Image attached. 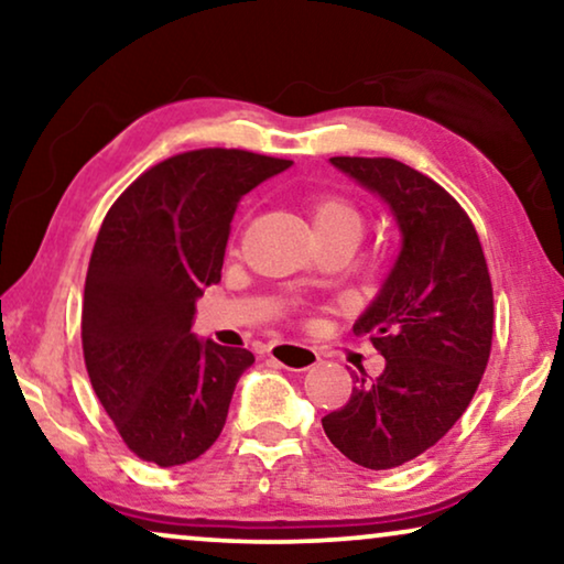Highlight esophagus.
Returning <instances> with one entry per match:
<instances>
[{
	"mask_svg": "<svg viewBox=\"0 0 564 564\" xmlns=\"http://www.w3.org/2000/svg\"><path fill=\"white\" fill-rule=\"evenodd\" d=\"M269 357H274L282 367L292 369V372H305V369H311L321 361L318 351L303 344H272L269 346Z\"/></svg>",
	"mask_w": 564,
	"mask_h": 564,
	"instance_id": "34e87169",
	"label": "esophagus"
}]
</instances>
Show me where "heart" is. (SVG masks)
I'll use <instances>...</instances> for the list:
<instances>
[{
	"mask_svg": "<svg viewBox=\"0 0 564 564\" xmlns=\"http://www.w3.org/2000/svg\"><path fill=\"white\" fill-rule=\"evenodd\" d=\"M307 218H311L315 238L344 236L357 243L361 228H365L359 207L336 192H318L307 199Z\"/></svg>",
	"mask_w": 564,
	"mask_h": 564,
	"instance_id": "1",
	"label": "heart"
}]
</instances>
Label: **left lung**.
<instances>
[{
  "mask_svg": "<svg viewBox=\"0 0 564 564\" xmlns=\"http://www.w3.org/2000/svg\"><path fill=\"white\" fill-rule=\"evenodd\" d=\"M395 215L403 249L354 334L384 357L377 380L357 375L349 403L323 415L344 457L392 469L431 449L467 411L492 346V284L480 238L442 184L395 159L334 156Z\"/></svg>",
  "mask_w": 564,
  "mask_h": 564,
  "instance_id": "1",
  "label": "left lung"
}]
</instances>
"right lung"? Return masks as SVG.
<instances>
[{
	"instance_id": "1",
	"label": "right lung",
	"mask_w": 564,
	"mask_h": 564,
	"mask_svg": "<svg viewBox=\"0 0 564 564\" xmlns=\"http://www.w3.org/2000/svg\"><path fill=\"white\" fill-rule=\"evenodd\" d=\"M290 159L241 149L176 153L107 210L91 249L82 349L91 388L128 449L159 467L215 444L249 349L199 341L195 300L220 282L236 205Z\"/></svg>"
}]
</instances>
